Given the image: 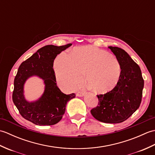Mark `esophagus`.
<instances>
[{
	"label": "esophagus",
	"mask_w": 155,
	"mask_h": 155,
	"mask_svg": "<svg viewBox=\"0 0 155 155\" xmlns=\"http://www.w3.org/2000/svg\"><path fill=\"white\" fill-rule=\"evenodd\" d=\"M84 94V92L83 91H78L77 93V97H83Z\"/></svg>",
	"instance_id": "obj_1"
}]
</instances>
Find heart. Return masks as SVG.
<instances>
[{
  "mask_svg": "<svg viewBox=\"0 0 155 155\" xmlns=\"http://www.w3.org/2000/svg\"><path fill=\"white\" fill-rule=\"evenodd\" d=\"M54 68L57 81L67 90L86 83L92 90L106 93L118 84L121 75L120 62L109 52L93 46L74 48L71 54L62 52L56 57Z\"/></svg>",
  "mask_w": 155,
  "mask_h": 155,
  "instance_id": "obj_1",
  "label": "heart"
}]
</instances>
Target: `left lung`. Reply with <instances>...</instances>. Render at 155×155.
I'll list each match as a JSON object with an SVG mask.
<instances>
[{
	"mask_svg": "<svg viewBox=\"0 0 155 155\" xmlns=\"http://www.w3.org/2000/svg\"><path fill=\"white\" fill-rule=\"evenodd\" d=\"M120 62L121 75L118 84L106 94L97 95V107L91 113L105 123L126 120L139 108L143 96L144 80L139 66L127 52L117 47H108Z\"/></svg>",
	"mask_w": 155,
	"mask_h": 155,
	"instance_id": "1",
	"label": "left lung"
}]
</instances>
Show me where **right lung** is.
I'll list each match as a JSON object with an SVG mask.
<instances>
[{
  "mask_svg": "<svg viewBox=\"0 0 155 155\" xmlns=\"http://www.w3.org/2000/svg\"><path fill=\"white\" fill-rule=\"evenodd\" d=\"M47 45L22 62L14 81L12 101L21 116L37 125H53L60 121L64 114L67 102L75 94H65L57 85L53 62L57 54L71 47ZM36 75L44 80V94L37 101L29 103L23 94V87L28 78Z\"/></svg>",
  "mask_w": 155,
  "mask_h": 155,
  "instance_id": "1",
  "label": "right lung"
}]
</instances>
